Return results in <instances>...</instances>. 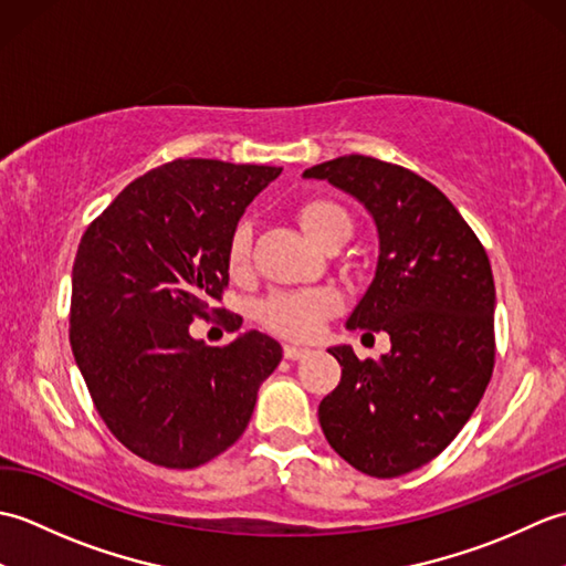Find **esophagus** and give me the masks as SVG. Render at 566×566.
Returning <instances> with one entry per match:
<instances>
[{
  "mask_svg": "<svg viewBox=\"0 0 566 566\" xmlns=\"http://www.w3.org/2000/svg\"><path fill=\"white\" fill-rule=\"evenodd\" d=\"M304 355H308L306 347H302V345H284V357L286 359H302Z\"/></svg>",
  "mask_w": 566,
  "mask_h": 566,
  "instance_id": "esophagus-1",
  "label": "esophagus"
}]
</instances>
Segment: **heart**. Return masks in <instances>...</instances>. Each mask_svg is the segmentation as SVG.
Returning a JSON list of instances; mask_svg holds the SVG:
<instances>
[{"label":"heart","mask_w":566,"mask_h":566,"mask_svg":"<svg viewBox=\"0 0 566 566\" xmlns=\"http://www.w3.org/2000/svg\"><path fill=\"white\" fill-rule=\"evenodd\" d=\"M296 221L314 243H323L331 235L350 233V216L343 207L326 199H311L296 209ZM250 223H238L228 240L226 262L228 270L240 274L250 262ZM343 296L333 286H311V290L274 292L258 308V318L264 328L292 340H308L321 331L323 321L338 314Z\"/></svg>","instance_id":"b5f03b06"}]
</instances>
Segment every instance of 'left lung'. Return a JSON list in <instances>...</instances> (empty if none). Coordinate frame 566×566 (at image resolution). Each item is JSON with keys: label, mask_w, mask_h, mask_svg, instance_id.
<instances>
[{"label": "left lung", "mask_w": 566, "mask_h": 566, "mask_svg": "<svg viewBox=\"0 0 566 566\" xmlns=\"http://www.w3.org/2000/svg\"><path fill=\"white\" fill-rule=\"evenodd\" d=\"M304 177L328 179L375 219V280L345 326L391 340L379 359L331 347L343 377L318 406L323 436L359 472L401 476L457 438L494 371L496 290L486 250L452 201L401 165L343 155Z\"/></svg>", "instance_id": "left-lung-1"}]
</instances>
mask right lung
Instances as JSON below:
<instances>
[{
	"mask_svg": "<svg viewBox=\"0 0 566 566\" xmlns=\"http://www.w3.org/2000/svg\"><path fill=\"white\" fill-rule=\"evenodd\" d=\"M280 172L172 160L134 179L80 240L72 355L106 428L143 460L195 469L231 448L280 365L282 345L264 333L223 347L189 333L195 318L226 314L213 302L228 284V240Z\"/></svg>",
	"mask_w": 566,
	"mask_h": 566,
	"instance_id": "add662e5",
	"label": "right lung"
}]
</instances>
